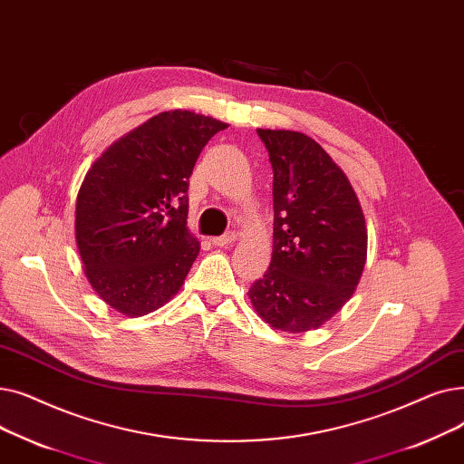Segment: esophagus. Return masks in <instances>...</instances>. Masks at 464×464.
<instances>
[{"label": "esophagus", "mask_w": 464, "mask_h": 464, "mask_svg": "<svg viewBox=\"0 0 464 464\" xmlns=\"http://www.w3.org/2000/svg\"><path fill=\"white\" fill-rule=\"evenodd\" d=\"M236 239H237V234H236V232H227L225 236L211 237V244L217 246V247H227V246H232Z\"/></svg>", "instance_id": "obj_1"}]
</instances>
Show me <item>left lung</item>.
Here are the masks:
<instances>
[{"label": "left lung", "instance_id": "1", "mask_svg": "<svg viewBox=\"0 0 464 464\" xmlns=\"http://www.w3.org/2000/svg\"><path fill=\"white\" fill-rule=\"evenodd\" d=\"M274 169L272 262L247 296L262 321L307 333L334 317L361 281L368 230L343 169L310 136L258 128Z\"/></svg>", "mask_w": 464, "mask_h": 464}]
</instances>
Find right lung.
<instances>
[{
	"label": "right lung",
	"instance_id": "add662e5",
	"mask_svg": "<svg viewBox=\"0 0 464 464\" xmlns=\"http://www.w3.org/2000/svg\"><path fill=\"white\" fill-rule=\"evenodd\" d=\"M228 124L175 109L109 145L86 171L75 241L88 283L128 317L168 304L200 253L188 227V178L206 143Z\"/></svg>",
	"mask_w": 464,
	"mask_h": 464
}]
</instances>
